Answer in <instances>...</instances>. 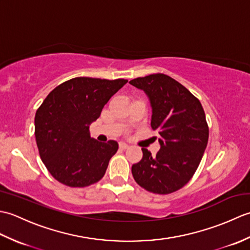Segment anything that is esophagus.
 Masks as SVG:
<instances>
[{
  "instance_id": "esophagus-1",
  "label": "esophagus",
  "mask_w": 250,
  "mask_h": 250,
  "mask_svg": "<svg viewBox=\"0 0 250 250\" xmlns=\"http://www.w3.org/2000/svg\"><path fill=\"white\" fill-rule=\"evenodd\" d=\"M119 147L121 148V149H126V148H129V145L125 144V142H120L119 143Z\"/></svg>"
}]
</instances>
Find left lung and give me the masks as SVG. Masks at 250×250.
Listing matches in <instances>:
<instances>
[{"label":"left lung","mask_w":250,"mask_h":250,"mask_svg":"<svg viewBox=\"0 0 250 250\" xmlns=\"http://www.w3.org/2000/svg\"><path fill=\"white\" fill-rule=\"evenodd\" d=\"M129 83L147 95L151 129L160 135V150L152 156L142 148L143 158L132 166V174L147 191L172 193L189 182L203 157L208 142L204 109L188 89L164 74H152Z\"/></svg>","instance_id":"8db88e82"}]
</instances>
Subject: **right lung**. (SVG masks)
I'll return each mask as SVG.
<instances>
[{
	"label": "right lung",
	"instance_id": "right-lung-1",
	"mask_svg": "<svg viewBox=\"0 0 250 250\" xmlns=\"http://www.w3.org/2000/svg\"><path fill=\"white\" fill-rule=\"evenodd\" d=\"M126 83L76 77L47 95L35 114V137L42 161L58 182L87 187L104 176L118 143L92 139L89 126Z\"/></svg>",
	"mask_w": 250,
	"mask_h": 250
}]
</instances>
